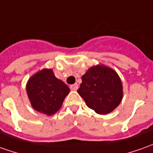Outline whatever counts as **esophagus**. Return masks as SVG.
Returning <instances> with one entry per match:
<instances>
[{"instance_id":"esophagus-1","label":"esophagus","mask_w":153,"mask_h":153,"mask_svg":"<svg viewBox=\"0 0 153 153\" xmlns=\"http://www.w3.org/2000/svg\"><path fill=\"white\" fill-rule=\"evenodd\" d=\"M70 90H74V91L78 90V85L77 84H74V85H70Z\"/></svg>"}]
</instances>
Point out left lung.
<instances>
[{
	"instance_id": "1",
	"label": "left lung",
	"mask_w": 153,
	"mask_h": 153,
	"mask_svg": "<svg viewBox=\"0 0 153 153\" xmlns=\"http://www.w3.org/2000/svg\"><path fill=\"white\" fill-rule=\"evenodd\" d=\"M78 93L87 106L100 115H107L120 105L123 86L118 74L108 66L98 64L82 76Z\"/></svg>"
}]
</instances>
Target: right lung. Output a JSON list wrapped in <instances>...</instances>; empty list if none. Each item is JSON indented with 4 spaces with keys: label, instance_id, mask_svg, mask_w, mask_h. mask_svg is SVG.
<instances>
[{
    "label": "right lung",
    "instance_id": "obj_1",
    "mask_svg": "<svg viewBox=\"0 0 153 153\" xmlns=\"http://www.w3.org/2000/svg\"><path fill=\"white\" fill-rule=\"evenodd\" d=\"M26 90L32 107L47 116L59 111L70 91L63 81L55 77L52 68H42L34 74L27 81Z\"/></svg>",
    "mask_w": 153,
    "mask_h": 153
}]
</instances>
